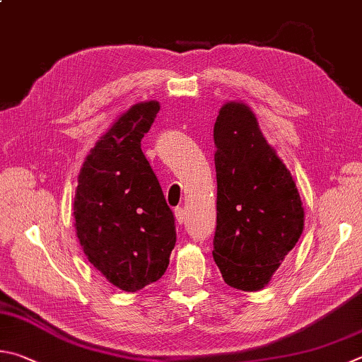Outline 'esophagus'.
Wrapping results in <instances>:
<instances>
[{
  "label": "esophagus",
  "instance_id": "1",
  "mask_svg": "<svg viewBox=\"0 0 362 362\" xmlns=\"http://www.w3.org/2000/svg\"><path fill=\"white\" fill-rule=\"evenodd\" d=\"M174 214H175L177 223H179V225H183V223H185V210H183V207H177L174 210Z\"/></svg>",
  "mask_w": 362,
  "mask_h": 362
}]
</instances>
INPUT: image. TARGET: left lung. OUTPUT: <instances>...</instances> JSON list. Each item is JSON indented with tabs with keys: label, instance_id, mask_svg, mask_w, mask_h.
Wrapping results in <instances>:
<instances>
[{
	"label": "left lung",
	"instance_id": "obj_1",
	"mask_svg": "<svg viewBox=\"0 0 362 362\" xmlns=\"http://www.w3.org/2000/svg\"><path fill=\"white\" fill-rule=\"evenodd\" d=\"M214 141L215 264L229 286L259 291L300 239L304 206L294 177L266 141L248 104H223Z\"/></svg>",
	"mask_w": 362,
	"mask_h": 362
}]
</instances>
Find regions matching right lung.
Instances as JSON below:
<instances>
[{
    "instance_id": "right-lung-1",
    "label": "right lung",
    "mask_w": 362,
    "mask_h": 362,
    "mask_svg": "<svg viewBox=\"0 0 362 362\" xmlns=\"http://www.w3.org/2000/svg\"><path fill=\"white\" fill-rule=\"evenodd\" d=\"M158 110L142 101L117 117L85 156L72 204L85 256L128 293L160 280L175 245L173 210L141 148Z\"/></svg>"
}]
</instances>
